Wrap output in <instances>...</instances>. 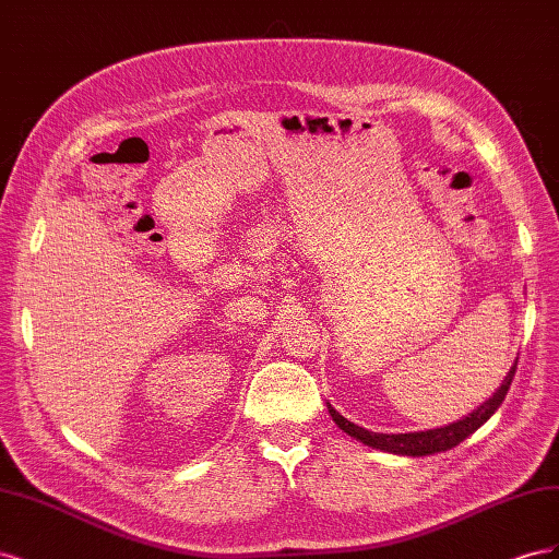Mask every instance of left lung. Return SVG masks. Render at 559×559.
<instances>
[{
	"label": "left lung",
	"mask_w": 559,
	"mask_h": 559,
	"mask_svg": "<svg viewBox=\"0 0 559 559\" xmlns=\"http://www.w3.org/2000/svg\"><path fill=\"white\" fill-rule=\"evenodd\" d=\"M515 368H518V361L509 370V376L503 378L501 386L492 394V399L485 401L478 411H473L468 417H464L460 421H452V425L441 427V429L411 431V433H376V431H368L364 427L354 425V421H349L335 408H331V403H329V413H331L335 425L341 427L345 433H349L352 438H357V441H361L364 445H370L376 450L394 452V454H408V456H427V454H433V452H445V450H452L454 445H460L464 438H468L473 431L480 429L485 421L497 413V408L503 403L506 394H509V386L515 378Z\"/></svg>",
	"instance_id": "left-lung-1"
}]
</instances>
